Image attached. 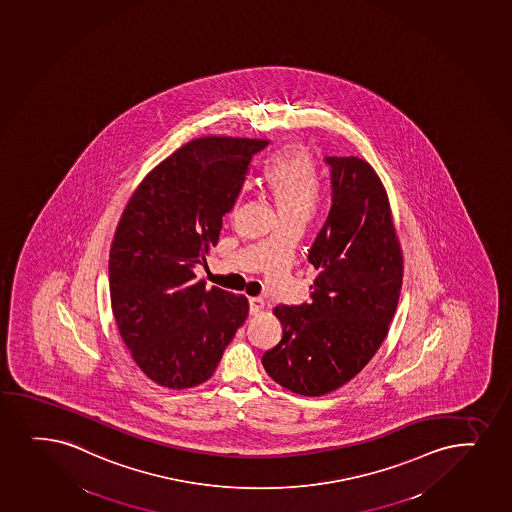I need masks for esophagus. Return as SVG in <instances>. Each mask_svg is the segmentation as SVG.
<instances>
[{
    "label": "esophagus",
    "mask_w": 512,
    "mask_h": 512,
    "mask_svg": "<svg viewBox=\"0 0 512 512\" xmlns=\"http://www.w3.org/2000/svg\"><path fill=\"white\" fill-rule=\"evenodd\" d=\"M265 309V300L261 299V297H253V299H249V312L251 314H258V312L263 311Z\"/></svg>",
    "instance_id": "obj_1"
}]
</instances>
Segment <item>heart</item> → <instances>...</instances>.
I'll return each instance as SVG.
<instances>
[{
	"instance_id": "heart-1",
	"label": "heart",
	"mask_w": 512,
	"mask_h": 512,
	"mask_svg": "<svg viewBox=\"0 0 512 512\" xmlns=\"http://www.w3.org/2000/svg\"><path fill=\"white\" fill-rule=\"evenodd\" d=\"M266 184L280 218H306L319 198V172L304 147H288L271 160Z\"/></svg>"
}]
</instances>
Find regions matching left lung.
I'll return each instance as SVG.
<instances>
[{
    "mask_svg": "<svg viewBox=\"0 0 512 512\" xmlns=\"http://www.w3.org/2000/svg\"><path fill=\"white\" fill-rule=\"evenodd\" d=\"M331 206L309 251L311 300L277 306L283 336L263 355L273 381L302 396L347 384L376 355L400 299L403 254L388 194L357 157H326Z\"/></svg>",
    "mask_w": 512,
    "mask_h": 512,
    "instance_id": "obj_1",
    "label": "left lung"
}]
</instances>
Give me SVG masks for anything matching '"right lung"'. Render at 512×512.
<instances>
[{
    "instance_id": "right-lung-1",
    "label": "right lung",
    "mask_w": 512,
    "mask_h": 512,
    "mask_svg": "<svg viewBox=\"0 0 512 512\" xmlns=\"http://www.w3.org/2000/svg\"><path fill=\"white\" fill-rule=\"evenodd\" d=\"M268 143L189 141L148 172L121 215L109 253L112 312L136 365L164 388L208 381L246 321V297L206 288L194 268L206 265L222 217Z\"/></svg>"
}]
</instances>
